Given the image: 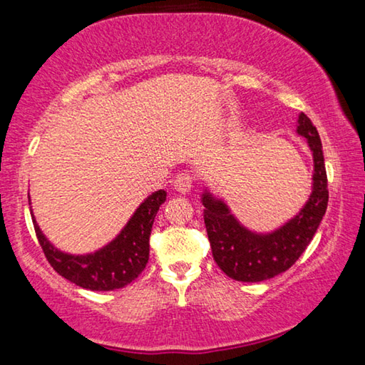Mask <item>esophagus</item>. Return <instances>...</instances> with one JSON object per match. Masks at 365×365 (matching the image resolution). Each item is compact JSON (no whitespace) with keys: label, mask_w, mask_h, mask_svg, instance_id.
<instances>
[{"label":"esophagus","mask_w":365,"mask_h":365,"mask_svg":"<svg viewBox=\"0 0 365 365\" xmlns=\"http://www.w3.org/2000/svg\"><path fill=\"white\" fill-rule=\"evenodd\" d=\"M174 187L178 191V193H188V191L193 188V175L187 174V172H183V174H178L175 182H174Z\"/></svg>","instance_id":"34e87169"}]
</instances>
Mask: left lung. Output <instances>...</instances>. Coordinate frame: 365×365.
<instances>
[{"instance_id": "left-lung-1", "label": "left lung", "mask_w": 365, "mask_h": 365, "mask_svg": "<svg viewBox=\"0 0 365 365\" xmlns=\"http://www.w3.org/2000/svg\"><path fill=\"white\" fill-rule=\"evenodd\" d=\"M296 133L307 140L314 158L312 193L304 207L292 220L270 233H256L243 227L219 197L206 190L205 224L214 261L222 272L238 282H262L288 270L311 243L322 222L329 202L327 172L317 128L301 113Z\"/></svg>"}]
</instances>
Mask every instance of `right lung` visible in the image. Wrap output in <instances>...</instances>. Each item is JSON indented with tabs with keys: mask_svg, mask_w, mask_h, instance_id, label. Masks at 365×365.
Wrapping results in <instances>:
<instances>
[{
	"mask_svg": "<svg viewBox=\"0 0 365 365\" xmlns=\"http://www.w3.org/2000/svg\"><path fill=\"white\" fill-rule=\"evenodd\" d=\"M168 197L164 190L154 191L113 242L90 255L73 256L59 251L48 242L32 214L36 238L51 267L76 285L91 292H113L132 283L150 259V235L153 222Z\"/></svg>",
	"mask_w": 365,
	"mask_h": 365,
	"instance_id": "add662e5",
	"label": "right lung"
}]
</instances>
